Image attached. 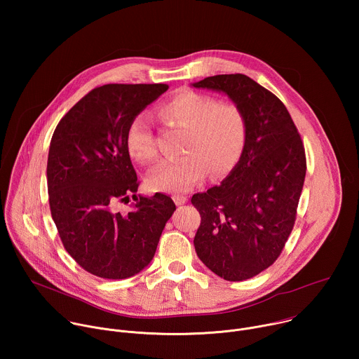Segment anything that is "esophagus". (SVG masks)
Masks as SVG:
<instances>
[{
	"mask_svg": "<svg viewBox=\"0 0 359 359\" xmlns=\"http://www.w3.org/2000/svg\"><path fill=\"white\" fill-rule=\"evenodd\" d=\"M173 198H175L176 204H179V206H182V204L187 203V197H186V196H175Z\"/></svg>",
	"mask_w": 359,
	"mask_h": 359,
	"instance_id": "34e87169",
	"label": "esophagus"
}]
</instances>
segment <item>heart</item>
Returning <instances> with one entry per match:
<instances>
[{"label":"heart","mask_w":359,"mask_h":359,"mask_svg":"<svg viewBox=\"0 0 359 359\" xmlns=\"http://www.w3.org/2000/svg\"><path fill=\"white\" fill-rule=\"evenodd\" d=\"M162 118L187 129L183 144L186 156L165 162L147 176L153 190L183 193L210 173H227L243 155L247 140V121L234 102L191 89H183L161 107ZM126 149L133 161L151 165L159 159V147L149 114H137L126 132Z\"/></svg>","instance_id":"heart-1"}]
</instances>
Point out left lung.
<instances>
[{"instance_id":"left-lung-1","label":"left lung","mask_w":359,"mask_h":359,"mask_svg":"<svg viewBox=\"0 0 359 359\" xmlns=\"http://www.w3.org/2000/svg\"><path fill=\"white\" fill-rule=\"evenodd\" d=\"M193 86L226 93L247 121L238 163L219 186L191 197L201 217L193 240L198 259L227 281H244L278 259L294 227L304 144L283 102L251 78L215 75Z\"/></svg>"}]
</instances>
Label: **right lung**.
I'll list each match as a JSON object with an SVG mask.
<instances>
[{"instance_id": "add662e5", "label": "right lung", "mask_w": 359, "mask_h": 359, "mask_svg": "<svg viewBox=\"0 0 359 359\" xmlns=\"http://www.w3.org/2000/svg\"><path fill=\"white\" fill-rule=\"evenodd\" d=\"M169 89L166 83H108L92 89L60 121L49 144V208L71 257L88 273L123 280L153 259L176 206L162 193L136 196L126 132ZM135 201L129 212L119 202Z\"/></svg>"}]
</instances>
